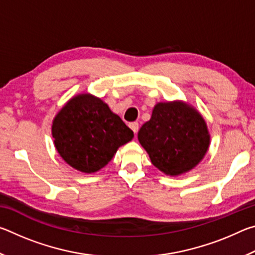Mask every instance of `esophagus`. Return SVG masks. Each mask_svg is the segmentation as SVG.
I'll return each mask as SVG.
<instances>
[{"mask_svg": "<svg viewBox=\"0 0 255 255\" xmlns=\"http://www.w3.org/2000/svg\"><path fill=\"white\" fill-rule=\"evenodd\" d=\"M129 127H130L131 130L136 133L138 131V129H139V125H138V123H130L129 124Z\"/></svg>", "mask_w": 255, "mask_h": 255, "instance_id": "34e87169", "label": "esophagus"}]
</instances>
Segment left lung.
I'll use <instances>...</instances> for the list:
<instances>
[{
    "label": "left lung",
    "mask_w": 255,
    "mask_h": 255,
    "mask_svg": "<svg viewBox=\"0 0 255 255\" xmlns=\"http://www.w3.org/2000/svg\"><path fill=\"white\" fill-rule=\"evenodd\" d=\"M138 140L153 165L176 176L192 170L205 157L210 135L196 108L183 101L158 102L152 117L140 127Z\"/></svg>",
    "instance_id": "obj_1"
}]
</instances>
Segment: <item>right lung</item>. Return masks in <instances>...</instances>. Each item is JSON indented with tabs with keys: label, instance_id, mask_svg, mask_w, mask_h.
Masks as SVG:
<instances>
[{
	"label": "right lung",
	"instance_id": "add662e5",
	"mask_svg": "<svg viewBox=\"0 0 255 255\" xmlns=\"http://www.w3.org/2000/svg\"><path fill=\"white\" fill-rule=\"evenodd\" d=\"M58 154L68 165L83 173L105 167L133 132L100 98L81 93L70 99L51 125Z\"/></svg>",
	"mask_w": 255,
	"mask_h": 255
}]
</instances>
